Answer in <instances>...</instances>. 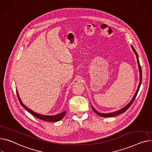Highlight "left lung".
Listing matches in <instances>:
<instances>
[{
    "label": "left lung",
    "mask_w": 152,
    "mask_h": 152,
    "mask_svg": "<svg viewBox=\"0 0 152 152\" xmlns=\"http://www.w3.org/2000/svg\"><path fill=\"white\" fill-rule=\"evenodd\" d=\"M131 48H132V49H133V50L134 51V53H135V54H136V58H137V64H138V65H139V73H140V83H139V86H138V88H137V90H136V92L135 93V95H134V96H133V99H131V102L125 106V107H124V108H122V109H120L119 110H118V111H115V112H114V113H109V114H103V113H98V112H97V111L94 109V107H93V106H92V109L94 110V112L96 113V114H97L98 115H99V116H101V117H114V116H116V115H119V114H122V113H125V111L131 106V104H133V102H134V99L136 98V96H137V93H138V92H139V88H140V84H141V83H142V69H141V66H140V64H139V57H138V55H137V53H136V50L134 49V48H133V46H131Z\"/></svg>",
    "instance_id": "obj_1"
}]
</instances>
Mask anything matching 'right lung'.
Returning <instances> with one entry per match:
<instances>
[{"instance_id": "add662e5", "label": "right lung", "mask_w": 152, "mask_h": 152, "mask_svg": "<svg viewBox=\"0 0 152 152\" xmlns=\"http://www.w3.org/2000/svg\"><path fill=\"white\" fill-rule=\"evenodd\" d=\"M17 95H18V99L20 103H21V105L24 107L28 112L29 113L31 114L32 115H34V117L39 118V119H41L42 120H44V121H46V122H57V121H59L60 120H62L63 118V117L65 116V115L66 114V111H65V112H63L62 113H60L59 114H57L56 115H40L39 114H37L35 112H34L33 110H32L31 109H28V107H27L23 103V102H21V99H20L19 98V96L18 94V91H17Z\"/></svg>"}]
</instances>
